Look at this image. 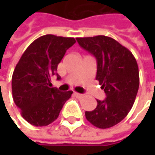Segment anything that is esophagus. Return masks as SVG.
Segmentation results:
<instances>
[{
    "mask_svg": "<svg viewBox=\"0 0 155 155\" xmlns=\"http://www.w3.org/2000/svg\"><path fill=\"white\" fill-rule=\"evenodd\" d=\"M74 96L78 98V99H81V98H82L83 97V95L82 94H81V93H78V92H74Z\"/></svg>",
    "mask_w": 155,
    "mask_h": 155,
    "instance_id": "1",
    "label": "esophagus"
}]
</instances>
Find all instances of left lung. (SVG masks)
Segmentation results:
<instances>
[{"mask_svg": "<svg viewBox=\"0 0 155 155\" xmlns=\"http://www.w3.org/2000/svg\"><path fill=\"white\" fill-rule=\"evenodd\" d=\"M81 47L97 60L96 80L106 93L104 101L86 111L87 120L99 128H108L122 121L132 108L139 88V71L133 54L106 36L77 38Z\"/></svg>", "mask_w": 155, "mask_h": 155, "instance_id": "obj_1", "label": "left lung"}]
</instances>
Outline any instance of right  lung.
Here are the masks:
<instances>
[{
    "mask_svg": "<svg viewBox=\"0 0 155 155\" xmlns=\"http://www.w3.org/2000/svg\"><path fill=\"white\" fill-rule=\"evenodd\" d=\"M74 38L45 35L33 41L21 55L12 79V97L21 116L29 124L45 127L59 116L72 91L50 88L57 65L66 50L75 43Z\"/></svg>",
    "mask_w": 155,
    "mask_h": 155,
    "instance_id": "obj_1",
    "label": "right lung"
}]
</instances>
